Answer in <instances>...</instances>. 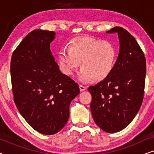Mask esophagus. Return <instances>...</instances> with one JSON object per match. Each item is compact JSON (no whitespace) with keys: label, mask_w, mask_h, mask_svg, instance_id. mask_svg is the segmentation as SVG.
I'll list each match as a JSON object with an SVG mask.
<instances>
[{"label":"esophagus","mask_w":154,"mask_h":154,"mask_svg":"<svg viewBox=\"0 0 154 154\" xmlns=\"http://www.w3.org/2000/svg\"><path fill=\"white\" fill-rule=\"evenodd\" d=\"M79 88H80V90H81V92L85 91V90L87 89V87H86V86H84L82 85H79Z\"/></svg>","instance_id":"obj_1"}]
</instances>
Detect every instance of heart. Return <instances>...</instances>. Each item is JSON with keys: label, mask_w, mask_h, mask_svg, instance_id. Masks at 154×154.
<instances>
[{"label": "heart", "mask_w": 154, "mask_h": 154, "mask_svg": "<svg viewBox=\"0 0 154 154\" xmlns=\"http://www.w3.org/2000/svg\"><path fill=\"white\" fill-rule=\"evenodd\" d=\"M116 57V48L111 41L77 37L70 41L68 49L60 50L58 62L60 70L67 75H72L80 65L78 78L82 83H87L92 79L100 81L108 77Z\"/></svg>", "instance_id": "obj_1"}]
</instances>
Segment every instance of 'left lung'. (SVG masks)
Listing matches in <instances>:
<instances>
[{
    "label": "left lung",
    "instance_id": "obj_1",
    "mask_svg": "<svg viewBox=\"0 0 154 154\" xmlns=\"http://www.w3.org/2000/svg\"><path fill=\"white\" fill-rule=\"evenodd\" d=\"M106 33H118L119 56L109 76L90 86L88 91L95 123L104 131L114 133L131 123L142 104L146 59L135 38L125 29L116 26Z\"/></svg>",
    "mask_w": 154,
    "mask_h": 154
}]
</instances>
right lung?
I'll list each match as a JSON object with an SVG mask.
<instances>
[{"label": "right lung", "mask_w": 154, "mask_h": 154, "mask_svg": "<svg viewBox=\"0 0 154 154\" xmlns=\"http://www.w3.org/2000/svg\"><path fill=\"white\" fill-rule=\"evenodd\" d=\"M54 31L35 29L14 50L10 63L14 102L29 125L43 134L66 125L69 105L80 92L77 83L61 72L50 49Z\"/></svg>", "instance_id": "obj_1"}]
</instances>
